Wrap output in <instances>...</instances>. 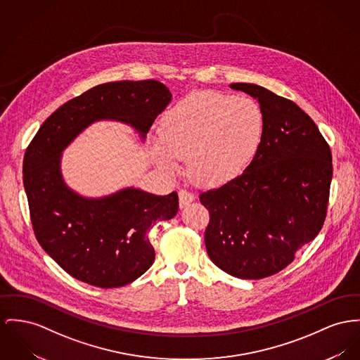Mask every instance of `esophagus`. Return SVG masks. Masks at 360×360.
<instances>
[{
    "instance_id": "34e87169",
    "label": "esophagus",
    "mask_w": 360,
    "mask_h": 360,
    "mask_svg": "<svg viewBox=\"0 0 360 360\" xmlns=\"http://www.w3.org/2000/svg\"><path fill=\"white\" fill-rule=\"evenodd\" d=\"M193 199H195V196L191 192L187 191V190H180L179 191V203H180L181 209L193 202Z\"/></svg>"
}]
</instances>
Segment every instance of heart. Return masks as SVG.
I'll return each mask as SVG.
<instances>
[{
  "label": "heart",
  "mask_w": 360,
  "mask_h": 360,
  "mask_svg": "<svg viewBox=\"0 0 360 360\" xmlns=\"http://www.w3.org/2000/svg\"><path fill=\"white\" fill-rule=\"evenodd\" d=\"M264 136V116L244 96L198 94L174 106L151 146L158 167L174 173L188 157L192 176L206 184L233 180L254 160Z\"/></svg>",
  "instance_id": "1"
}]
</instances>
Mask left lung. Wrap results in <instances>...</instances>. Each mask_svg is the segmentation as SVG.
<instances>
[{
    "mask_svg": "<svg viewBox=\"0 0 360 360\" xmlns=\"http://www.w3.org/2000/svg\"><path fill=\"white\" fill-rule=\"evenodd\" d=\"M231 89L258 101L264 136L240 176L200 193L210 213L205 244L225 273L259 280L285 269L319 233L333 176L332 153L295 102L251 83Z\"/></svg>",
    "mask_w": 360,
    "mask_h": 360,
    "instance_id": "1",
    "label": "left lung"
}]
</instances>
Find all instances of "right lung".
<instances>
[{
	"label": "right lung",
	"mask_w": 360,
	"mask_h": 360,
	"mask_svg": "<svg viewBox=\"0 0 360 360\" xmlns=\"http://www.w3.org/2000/svg\"><path fill=\"white\" fill-rule=\"evenodd\" d=\"M172 101L157 80L99 84L60 106L25 150L23 184L38 243L76 280L99 288L124 287L146 273L155 252L147 232L176 216L179 196L127 187L86 198L64 181L61 157L96 121H120L146 139Z\"/></svg>",
	"instance_id": "add662e5"
}]
</instances>
